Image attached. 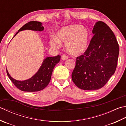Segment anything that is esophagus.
Returning a JSON list of instances; mask_svg holds the SVG:
<instances>
[{"label": "esophagus", "mask_w": 126, "mask_h": 126, "mask_svg": "<svg viewBox=\"0 0 126 126\" xmlns=\"http://www.w3.org/2000/svg\"><path fill=\"white\" fill-rule=\"evenodd\" d=\"M68 58V56L66 55H65V54H63V55H62L61 56V59L63 61L67 60Z\"/></svg>", "instance_id": "1"}]
</instances>
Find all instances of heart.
<instances>
[{
  "mask_svg": "<svg viewBox=\"0 0 126 126\" xmlns=\"http://www.w3.org/2000/svg\"><path fill=\"white\" fill-rule=\"evenodd\" d=\"M90 33L83 26L73 24L63 27L50 41V45L54 48L60 47L61 43L66 44V48L69 53L79 55L87 49Z\"/></svg>",
  "mask_w": 126,
  "mask_h": 126,
  "instance_id": "b5f03b06",
  "label": "heart"
}]
</instances>
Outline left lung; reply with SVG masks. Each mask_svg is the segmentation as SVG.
Instances as JSON below:
<instances>
[{
    "mask_svg": "<svg viewBox=\"0 0 126 126\" xmlns=\"http://www.w3.org/2000/svg\"><path fill=\"white\" fill-rule=\"evenodd\" d=\"M94 34L83 55L76 59L71 78L75 85L83 90L103 87L115 72L119 46L113 32L102 21L96 22Z\"/></svg>",
    "mask_w": 126,
    "mask_h": 126,
    "instance_id": "left-lung-1",
    "label": "left lung"
}]
</instances>
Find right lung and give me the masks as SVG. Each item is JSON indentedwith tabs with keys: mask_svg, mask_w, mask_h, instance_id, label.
<instances>
[{
	"mask_svg": "<svg viewBox=\"0 0 126 126\" xmlns=\"http://www.w3.org/2000/svg\"><path fill=\"white\" fill-rule=\"evenodd\" d=\"M44 27L42 23L38 21H30L24 24L16 33L24 30L43 31ZM13 37V38H14ZM61 60L60 56L48 57L44 60L40 68L35 75L28 80L24 81L16 80L10 75L6 69L7 75L16 87L24 92H37L45 88L50 82L53 68Z\"/></svg>",
	"mask_w": 126,
	"mask_h": 126,
	"instance_id": "1",
	"label": "right lung"
}]
</instances>
